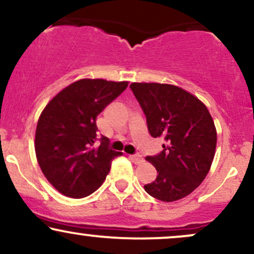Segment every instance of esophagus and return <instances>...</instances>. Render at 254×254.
<instances>
[{
	"mask_svg": "<svg viewBox=\"0 0 254 254\" xmlns=\"http://www.w3.org/2000/svg\"><path fill=\"white\" fill-rule=\"evenodd\" d=\"M129 159L132 160V162H135V164H142L144 161L141 155H129Z\"/></svg>",
	"mask_w": 254,
	"mask_h": 254,
	"instance_id": "1",
	"label": "esophagus"
}]
</instances>
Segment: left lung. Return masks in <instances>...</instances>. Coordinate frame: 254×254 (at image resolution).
Listing matches in <instances>:
<instances>
[{"label":"left lung","mask_w":254,"mask_h":254,"mask_svg":"<svg viewBox=\"0 0 254 254\" xmlns=\"http://www.w3.org/2000/svg\"><path fill=\"white\" fill-rule=\"evenodd\" d=\"M130 88L147 117L150 135L165 139L159 155L145 157L157 176L144 190L162 202L189 196L205 179L216 150L217 132L208 107L174 84L133 82Z\"/></svg>","instance_id":"1"}]
</instances>
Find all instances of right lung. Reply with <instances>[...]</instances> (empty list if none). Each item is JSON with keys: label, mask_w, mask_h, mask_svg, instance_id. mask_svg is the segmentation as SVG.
<instances>
[{"label": "right lung", "mask_w": 254, "mask_h": 254, "mask_svg": "<svg viewBox=\"0 0 254 254\" xmlns=\"http://www.w3.org/2000/svg\"><path fill=\"white\" fill-rule=\"evenodd\" d=\"M127 81L81 78L63 88L40 113L34 149L49 183L71 198L97 191L106 179L111 161L123 155L109 148V138L97 139L99 113L127 89Z\"/></svg>", "instance_id": "obj_1"}]
</instances>
